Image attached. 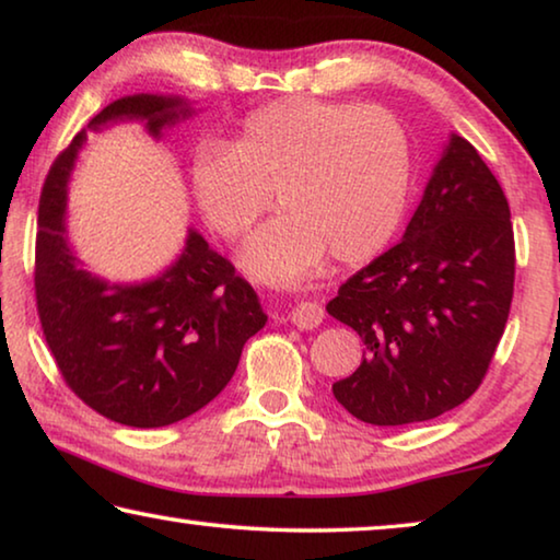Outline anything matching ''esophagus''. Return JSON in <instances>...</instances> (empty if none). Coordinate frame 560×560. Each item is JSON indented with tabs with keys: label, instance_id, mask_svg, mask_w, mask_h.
<instances>
[{
	"label": "esophagus",
	"instance_id": "1",
	"mask_svg": "<svg viewBox=\"0 0 560 560\" xmlns=\"http://www.w3.org/2000/svg\"><path fill=\"white\" fill-rule=\"evenodd\" d=\"M290 320L300 330H313L325 320V310H323V305L307 303V300H303V303H298L295 307H292Z\"/></svg>",
	"mask_w": 560,
	"mask_h": 560
}]
</instances>
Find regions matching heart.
<instances>
[{"label": "heart", "instance_id": "heart-1", "mask_svg": "<svg viewBox=\"0 0 560 560\" xmlns=\"http://www.w3.org/2000/svg\"><path fill=\"white\" fill-rule=\"evenodd\" d=\"M410 144L383 107L292 97L253 112L235 144L197 150L192 187L210 225L228 240L250 232L272 208L245 265L257 278L295 282L325 257L358 265L398 230L410 192Z\"/></svg>", "mask_w": 560, "mask_h": 560}]
</instances>
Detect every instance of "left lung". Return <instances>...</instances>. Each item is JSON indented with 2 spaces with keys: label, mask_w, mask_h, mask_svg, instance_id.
<instances>
[{
  "label": "left lung",
  "mask_w": 560,
  "mask_h": 560,
  "mask_svg": "<svg viewBox=\"0 0 560 560\" xmlns=\"http://www.w3.org/2000/svg\"><path fill=\"white\" fill-rule=\"evenodd\" d=\"M515 280L509 200L468 140L451 135L406 235L328 303L363 340V363L332 385L370 425L423 423L483 383Z\"/></svg>",
  "instance_id": "1"
}]
</instances>
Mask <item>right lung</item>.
<instances>
[{"mask_svg": "<svg viewBox=\"0 0 560 560\" xmlns=\"http://www.w3.org/2000/svg\"><path fill=\"white\" fill-rule=\"evenodd\" d=\"M190 112L179 97L132 94L94 115L88 130L142 119L160 137ZM88 130L57 154L39 195L34 295L42 332L84 406L122 425H172L220 395L268 315L250 282L195 230L177 262L140 285H109L82 268L67 245L65 208Z\"/></svg>", "mask_w": 560, "mask_h": 560, "instance_id": "right-lung-1", "label": "right lung"}]
</instances>
